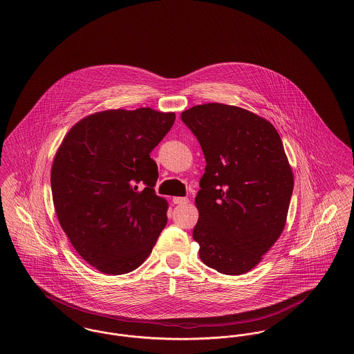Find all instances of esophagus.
I'll return each instance as SVG.
<instances>
[{"instance_id":"34e87169","label":"esophagus","mask_w":354,"mask_h":354,"mask_svg":"<svg viewBox=\"0 0 354 354\" xmlns=\"http://www.w3.org/2000/svg\"><path fill=\"white\" fill-rule=\"evenodd\" d=\"M172 203L174 204H178V205H185V204H188L189 203V200L187 198H172Z\"/></svg>"}]
</instances>
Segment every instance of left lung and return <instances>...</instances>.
<instances>
[{"instance_id": "left-lung-1", "label": "left lung", "mask_w": 354, "mask_h": 354, "mask_svg": "<svg viewBox=\"0 0 354 354\" xmlns=\"http://www.w3.org/2000/svg\"><path fill=\"white\" fill-rule=\"evenodd\" d=\"M182 121L207 162L192 233L200 259L221 274H245L286 225L294 175L282 140L268 120L218 102L184 111Z\"/></svg>"}]
</instances>
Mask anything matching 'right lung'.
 I'll return each instance as SVG.
<instances>
[{"label": "right lung", "instance_id": "1", "mask_svg": "<svg viewBox=\"0 0 354 354\" xmlns=\"http://www.w3.org/2000/svg\"><path fill=\"white\" fill-rule=\"evenodd\" d=\"M175 113L150 108L86 115L66 134L51 167L57 220L80 257L104 274L141 266L167 224L150 153Z\"/></svg>", "mask_w": 354, "mask_h": 354}]
</instances>
